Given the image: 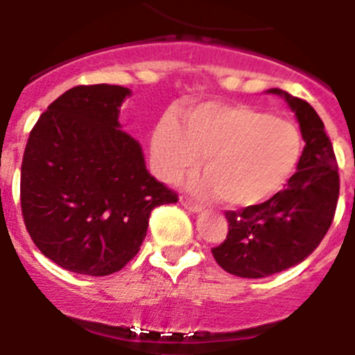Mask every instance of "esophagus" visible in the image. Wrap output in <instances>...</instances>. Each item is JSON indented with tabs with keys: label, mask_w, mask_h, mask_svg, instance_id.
<instances>
[{
	"label": "esophagus",
	"mask_w": 355,
	"mask_h": 355,
	"mask_svg": "<svg viewBox=\"0 0 355 355\" xmlns=\"http://www.w3.org/2000/svg\"><path fill=\"white\" fill-rule=\"evenodd\" d=\"M180 202H181V205H184V207L188 209V211H191V212H200L202 211V205H198L197 202H193L190 197H187V195H181Z\"/></svg>",
	"instance_id": "34e87169"
}]
</instances>
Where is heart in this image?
Segmentation results:
<instances>
[{
    "instance_id": "b5f03b06",
    "label": "heart",
    "mask_w": 355,
    "mask_h": 355,
    "mask_svg": "<svg viewBox=\"0 0 355 355\" xmlns=\"http://www.w3.org/2000/svg\"><path fill=\"white\" fill-rule=\"evenodd\" d=\"M151 164L162 181H178L204 157L198 193L223 197L230 207H256L284 188L302 158V132L293 121L244 104L187 106L181 123L160 118L151 134Z\"/></svg>"
}]
</instances>
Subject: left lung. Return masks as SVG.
<instances>
[{
	"label": "left lung",
	"instance_id": "8db88e82",
	"mask_svg": "<svg viewBox=\"0 0 355 355\" xmlns=\"http://www.w3.org/2000/svg\"><path fill=\"white\" fill-rule=\"evenodd\" d=\"M268 92L284 97L295 111L305 148L284 190L256 207L225 212L228 235L212 256L223 270L244 279L273 275L309 258L331 226L340 193L338 164L319 114L281 89Z\"/></svg>",
	"mask_w": 355,
	"mask_h": 355
}]
</instances>
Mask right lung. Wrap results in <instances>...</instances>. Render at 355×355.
Wrapping results in <instances>:
<instances>
[{"label":"right lung","instance_id":"add662e5","mask_svg":"<svg viewBox=\"0 0 355 355\" xmlns=\"http://www.w3.org/2000/svg\"><path fill=\"white\" fill-rule=\"evenodd\" d=\"M130 90L78 85L57 97L29 134L20 207L36 248L62 268L110 275L139 251L155 207L178 193L148 172L118 114Z\"/></svg>","mask_w":355,"mask_h":355}]
</instances>
